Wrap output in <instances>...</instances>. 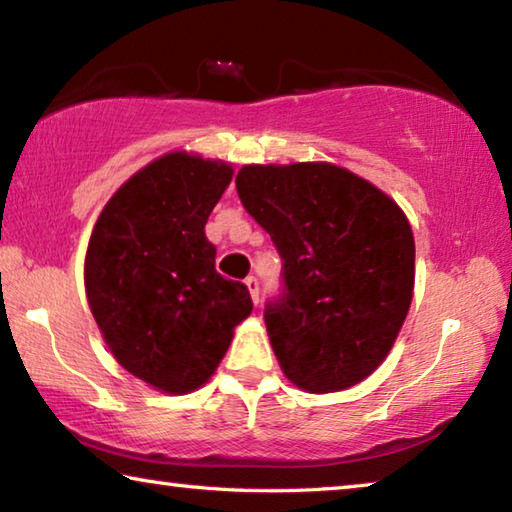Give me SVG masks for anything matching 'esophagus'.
Listing matches in <instances>:
<instances>
[{"instance_id":"esophagus-1","label":"esophagus","mask_w":512,"mask_h":512,"mask_svg":"<svg viewBox=\"0 0 512 512\" xmlns=\"http://www.w3.org/2000/svg\"><path fill=\"white\" fill-rule=\"evenodd\" d=\"M246 287L250 291V298H253V302L257 305V302H259V280H257L255 275H248L246 277Z\"/></svg>"}]
</instances>
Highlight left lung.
I'll return each mask as SVG.
<instances>
[{"label":"left lung","mask_w":512,"mask_h":512,"mask_svg":"<svg viewBox=\"0 0 512 512\" xmlns=\"http://www.w3.org/2000/svg\"><path fill=\"white\" fill-rule=\"evenodd\" d=\"M235 185L282 259L264 320L284 375L309 393L359 384L411 307L415 244L404 212L327 162L250 164Z\"/></svg>","instance_id":"obj_1"}]
</instances>
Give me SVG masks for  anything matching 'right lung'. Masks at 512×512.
I'll use <instances>...</instances> for the list:
<instances>
[{"label":"right lung","instance_id":"obj_1","mask_svg":"<svg viewBox=\"0 0 512 512\" xmlns=\"http://www.w3.org/2000/svg\"><path fill=\"white\" fill-rule=\"evenodd\" d=\"M232 169L169 153L117 189L94 225L85 291L115 359L164 393L203 386L250 311L244 282L216 273L207 216Z\"/></svg>","mask_w":512,"mask_h":512}]
</instances>
